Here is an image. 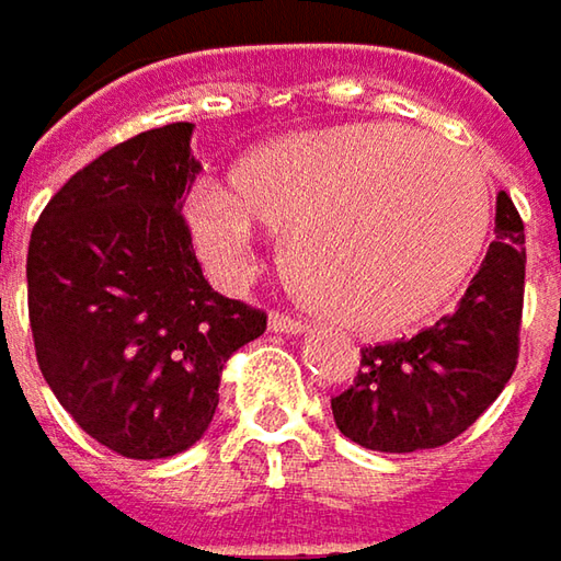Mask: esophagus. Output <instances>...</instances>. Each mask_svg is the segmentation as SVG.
Wrapping results in <instances>:
<instances>
[{
  "label": "esophagus",
  "mask_w": 561,
  "mask_h": 561,
  "mask_svg": "<svg viewBox=\"0 0 561 561\" xmlns=\"http://www.w3.org/2000/svg\"><path fill=\"white\" fill-rule=\"evenodd\" d=\"M268 331H274V334L299 336L309 331V324H306V321H296V318H290V314H284V312H271L268 314Z\"/></svg>",
  "instance_id": "1"
}]
</instances>
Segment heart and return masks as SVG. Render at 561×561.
I'll return each mask as SVG.
<instances>
[{"label":"heart","instance_id":"obj_1","mask_svg":"<svg viewBox=\"0 0 561 561\" xmlns=\"http://www.w3.org/2000/svg\"><path fill=\"white\" fill-rule=\"evenodd\" d=\"M227 186L203 184L186 230L230 287L259 268V227L287 233L296 293L356 331L437 312L481 259L490 196L481 168L397 124H346L259 142Z\"/></svg>","mask_w":561,"mask_h":561}]
</instances>
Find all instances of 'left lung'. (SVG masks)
<instances>
[{
	"label": "left lung",
	"mask_w": 561,
	"mask_h": 561,
	"mask_svg": "<svg viewBox=\"0 0 561 561\" xmlns=\"http://www.w3.org/2000/svg\"><path fill=\"white\" fill-rule=\"evenodd\" d=\"M496 240L453 312L412 340L362 350L356 383L331 399L343 437L377 453L456 440L503 393L518 362L525 225L500 190Z\"/></svg>",
	"instance_id": "1"
}]
</instances>
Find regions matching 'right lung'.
<instances>
[{
  "label": "right lung",
  "instance_id": "add662e5",
  "mask_svg": "<svg viewBox=\"0 0 561 561\" xmlns=\"http://www.w3.org/2000/svg\"><path fill=\"white\" fill-rule=\"evenodd\" d=\"M193 124L137 134L77 171L27 249L36 362L55 399L102 446L168 459L208 431L227 358L265 312L203 277L181 218L199 162Z\"/></svg>",
  "mask_w": 561,
  "mask_h": 561
}]
</instances>
